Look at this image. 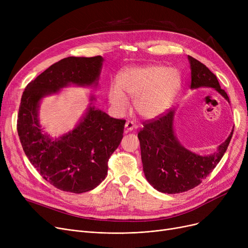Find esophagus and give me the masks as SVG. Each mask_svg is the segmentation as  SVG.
Returning a JSON list of instances; mask_svg holds the SVG:
<instances>
[{
    "mask_svg": "<svg viewBox=\"0 0 248 248\" xmlns=\"http://www.w3.org/2000/svg\"><path fill=\"white\" fill-rule=\"evenodd\" d=\"M135 127H136V125H135V124L133 122H129L128 121L124 124V128H125L126 132H132Z\"/></svg>",
    "mask_w": 248,
    "mask_h": 248,
    "instance_id": "34e87169",
    "label": "esophagus"
}]
</instances>
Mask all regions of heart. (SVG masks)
Masks as SVG:
<instances>
[{
    "mask_svg": "<svg viewBox=\"0 0 248 248\" xmlns=\"http://www.w3.org/2000/svg\"><path fill=\"white\" fill-rule=\"evenodd\" d=\"M180 72L160 65L127 66L108 91V100L117 113H124L134 98L137 112L146 120H154L171 108L181 88Z\"/></svg>",
    "mask_w": 248,
    "mask_h": 248,
    "instance_id": "heart-1",
    "label": "heart"
}]
</instances>
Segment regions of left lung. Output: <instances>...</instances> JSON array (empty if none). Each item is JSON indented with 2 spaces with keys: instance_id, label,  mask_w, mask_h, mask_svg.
I'll use <instances>...</instances> for the list:
<instances>
[{
  "instance_id": "8db88e82",
  "label": "left lung",
  "mask_w": 248,
  "mask_h": 248,
  "mask_svg": "<svg viewBox=\"0 0 248 248\" xmlns=\"http://www.w3.org/2000/svg\"><path fill=\"white\" fill-rule=\"evenodd\" d=\"M191 69V89L209 87L229 97L220 87L217 77L203 63L188 56ZM176 109L159 120L145 123L138 134L144 174L149 183L159 192L177 194L198 186L222 159L233 135L209 155H198L186 149L179 141L174 131Z\"/></svg>"
}]
</instances>
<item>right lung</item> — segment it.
Listing matches in <instances>:
<instances>
[{"instance_id": "add662e5", "label": "right lung", "mask_w": 248, "mask_h": 248, "mask_svg": "<svg viewBox=\"0 0 248 248\" xmlns=\"http://www.w3.org/2000/svg\"><path fill=\"white\" fill-rule=\"evenodd\" d=\"M102 63L101 56L64 58L26 86L21 98L17 129L23 150L42 178L62 191L84 193L106 179L108 161L121 144L125 121L96 108L95 97L89 95V106L75 127L52 138L40 124V103L70 85L96 88Z\"/></svg>"}]
</instances>
